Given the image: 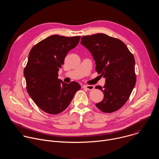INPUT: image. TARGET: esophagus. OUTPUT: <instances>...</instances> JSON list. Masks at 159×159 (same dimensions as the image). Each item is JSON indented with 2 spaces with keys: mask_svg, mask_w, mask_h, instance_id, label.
Segmentation results:
<instances>
[{
  "mask_svg": "<svg viewBox=\"0 0 159 159\" xmlns=\"http://www.w3.org/2000/svg\"><path fill=\"white\" fill-rule=\"evenodd\" d=\"M83 87L85 88V89H88L89 90H91L94 89V86L92 85H84L83 86Z\"/></svg>",
  "mask_w": 159,
  "mask_h": 159,
  "instance_id": "34e87169",
  "label": "esophagus"
}]
</instances>
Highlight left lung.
<instances>
[{
  "instance_id": "8db88e82",
  "label": "left lung",
  "mask_w": 159,
  "mask_h": 159,
  "mask_svg": "<svg viewBox=\"0 0 159 159\" xmlns=\"http://www.w3.org/2000/svg\"><path fill=\"white\" fill-rule=\"evenodd\" d=\"M80 44L92 54L96 72L106 79L104 87H96L104 93L96 107L106 113L118 110L129 99L137 80L133 54L122 41L103 33L84 36Z\"/></svg>"
}]
</instances>
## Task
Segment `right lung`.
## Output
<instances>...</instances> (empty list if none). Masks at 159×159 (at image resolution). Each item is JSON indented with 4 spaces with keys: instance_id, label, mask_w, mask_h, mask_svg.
Returning <instances> with one entry per match:
<instances>
[{
    "instance_id": "right-lung-1",
    "label": "right lung",
    "mask_w": 159,
    "mask_h": 159,
    "mask_svg": "<svg viewBox=\"0 0 159 159\" xmlns=\"http://www.w3.org/2000/svg\"><path fill=\"white\" fill-rule=\"evenodd\" d=\"M80 36L52 35L31 48L24 69L27 92L43 111L57 115L69 106L80 89L77 82L65 84L58 79L59 69L70 50L78 44Z\"/></svg>"
}]
</instances>
